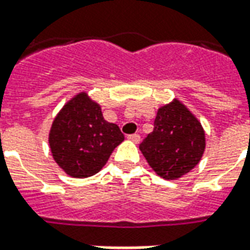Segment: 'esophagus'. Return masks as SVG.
Masks as SVG:
<instances>
[{"label": "esophagus", "instance_id": "obj_1", "mask_svg": "<svg viewBox=\"0 0 250 250\" xmlns=\"http://www.w3.org/2000/svg\"><path fill=\"white\" fill-rule=\"evenodd\" d=\"M128 139L132 142H135V143H139V141H141V135H139V134H131V135H128Z\"/></svg>", "mask_w": 250, "mask_h": 250}]
</instances>
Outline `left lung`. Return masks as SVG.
Wrapping results in <instances>:
<instances>
[{"instance_id": "8db88e82", "label": "left lung", "mask_w": 250, "mask_h": 250, "mask_svg": "<svg viewBox=\"0 0 250 250\" xmlns=\"http://www.w3.org/2000/svg\"><path fill=\"white\" fill-rule=\"evenodd\" d=\"M139 148L159 177L177 179L201 161L205 132L184 104L174 102L159 108L154 131L143 139Z\"/></svg>"}]
</instances>
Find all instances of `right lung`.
Instances as JSON below:
<instances>
[{
  "label": "right lung",
  "instance_id": "1",
  "mask_svg": "<svg viewBox=\"0 0 250 250\" xmlns=\"http://www.w3.org/2000/svg\"><path fill=\"white\" fill-rule=\"evenodd\" d=\"M123 139L118 125L104 120L99 104L85 93H79L62 107L49 132L55 161L75 178H87L100 171Z\"/></svg>",
  "mask_w": 250,
  "mask_h": 250
}]
</instances>
